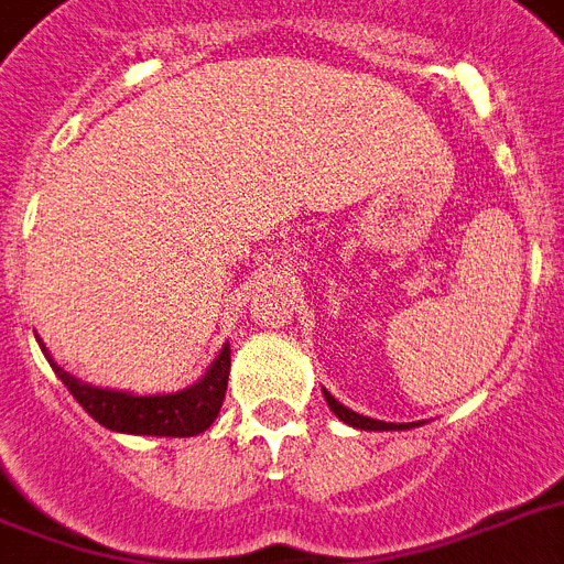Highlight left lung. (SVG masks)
Wrapping results in <instances>:
<instances>
[{
    "mask_svg": "<svg viewBox=\"0 0 564 564\" xmlns=\"http://www.w3.org/2000/svg\"><path fill=\"white\" fill-rule=\"evenodd\" d=\"M325 401L327 406L339 415V419L345 421V424H351V427H360V430H406L412 427V424H386V421H377V419H366V415H360V412L348 410V406H343V403L336 401L334 394L325 392Z\"/></svg>",
    "mask_w": 564,
    "mask_h": 564,
    "instance_id": "obj_1",
    "label": "left lung"
}]
</instances>
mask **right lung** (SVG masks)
<instances>
[{
  "instance_id": "1",
  "label": "right lung",
  "mask_w": 564,
  "mask_h": 564,
  "mask_svg": "<svg viewBox=\"0 0 564 564\" xmlns=\"http://www.w3.org/2000/svg\"><path fill=\"white\" fill-rule=\"evenodd\" d=\"M43 348V345H40ZM46 351V348H43ZM48 357V354H46ZM55 375L73 392V398L99 421L101 427L117 433H134V436H198L210 427L219 406L225 401L230 371V348L225 345L210 371L195 386L175 394H128L113 389L82 383L73 375H66L61 366L52 362Z\"/></svg>"
}]
</instances>
